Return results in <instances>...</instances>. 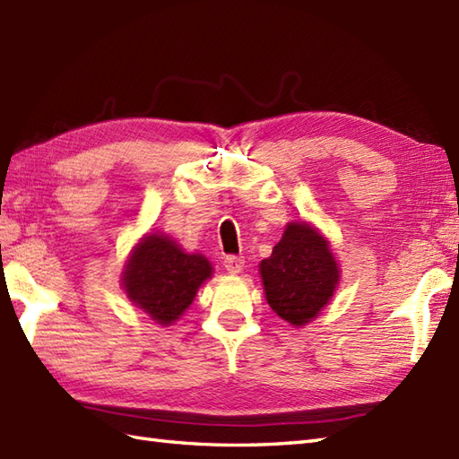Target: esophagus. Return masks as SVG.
Here are the masks:
<instances>
[{"label": "esophagus", "mask_w": 459, "mask_h": 459, "mask_svg": "<svg viewBox=\"0 0 459 459\" xmlns=\"http://www.w3.org/2000/svg\"><path fill=\"white\" fill-rule=\"evenodd\" d=\"M225 270L229 273H240L244 270V258L242 255H227L225 258Z\"/></svg>", "instance_id": "1"}]
</instances>
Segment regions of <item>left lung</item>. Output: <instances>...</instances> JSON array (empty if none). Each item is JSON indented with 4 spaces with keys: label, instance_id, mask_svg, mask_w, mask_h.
Masks as SVG:
<instances>
[{
    "label": "left lung",
    "instance_id": "1",
    "mask_svg": "<svg viewBox=\"0 0 459 459\" xmlns=\"http://www.w3.org/2000/svg\"><path fill=\"white\" fill-rule=\"evenodd\" d=\"M260 275L273 313L293 326H305L333 299L340 270L328 240L308 222H290Z\"/></svg>",
    "mask_w": 459,
    "mask_h": 459
}]
</instances>
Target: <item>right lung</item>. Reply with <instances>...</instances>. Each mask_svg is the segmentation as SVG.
<instances>
[{"mask_svg": "<svg viewBox=\"0 0 459 459\" xmlns=\"http://www.w3.org/2000/svg\"><path fill=\"white\" fill-rule=\"evenodd\" d=\"M212 275L204 254H187L166 234L151 232L136 244L123 270V287L134 307L154 323L169 326L194 303Z\"/></svg>", "mask_w": 459, "mask_h": 459, "instance_id": "obj_1", "label": "right lung"}]
</instances>
